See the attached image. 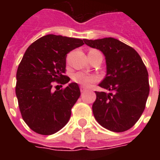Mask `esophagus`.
<instances>
[{
  "instance_id": "1",
  "label": "esophagus",
  "mask_w": 160,
  "mask_h": 160,
  "mask_svg": "<svg viewBox=\"0 0 160 160\" xmlns=\"http://www.w3.org/2000/svg\"><path fill=\"white\" fill-rule=\"evenodd\" d=\"M80 91H81V92H85V88L84 87V86H80Z\"/></svg>"
}]
</instances>
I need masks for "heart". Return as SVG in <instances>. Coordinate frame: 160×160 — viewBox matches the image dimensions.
<instances>
[{"mask_svg":"<svg viewBox=\"0 0 160 160\" xmlns=\"http://www.w3.org/2000/svg\"><path fill=\"white\" fill-rule=\"evenodd\" d=\"M90 51H98L95 50H91ZM72 80L74 82L77 83L79 85H82L84 87H88L91 84L97 82L99 80V77L97 75H92V74H87L84 72H76L72 76Z\"/></svg>","mask_w":160,"mask_h":160,"instance_id":"1","label":"heart"}]
</instances>
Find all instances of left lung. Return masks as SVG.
I'll list each match as a JSON object with an SVG mask.
<instances>
[{
    "mask_svg": "<svg viewBox=\"0 0 160 160\" xmlns=\"http://www.w3.org/2000/svg\"><path fill=\"white\" fill-rule=\"evenodd\" d=\"M84 41L105 55L106 76L99 85L110 91L109 94L95 91L94 116L110 131H126L134 126L145 109L149 93L146 66L134 48L117 39H84Z\"/></svg>",
    "mask_w": 160,
    "mask_h": 160,
    "instance_id": "obj_1",
    "label": "left lung"
}]
</instances>
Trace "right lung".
I'll use <instances>...</instances> for the list:
<instances>
[{"label":"right lung","mask_w":160,"mask_h":160,"mask_svg":"<svg viewBox=\"0 0 160 160\" xmlns=\"http://www.w3.org/2000/svg\"><path fill=\"white\" fill-rule=\"evenodd\" d=\"M83 41L46 35L24 54L16 72V94L22 119L37 134H55L70 119L71 109L80 95L79 85L70 83L55 91L52 85L53 82L65 85L70 81L65 75L66 55L83 46Z\"/></svg>","instance_id":"obj_1"}]
</instances>
